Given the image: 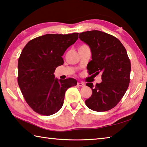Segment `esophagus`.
Returning <instances> with one entry per match:
<instances>
[{"mask_svg": "<svg viewBox=\"0 0 147 147\" xmlns=\"http://www.w3.org/2000/svg\"><path fill=\"white\" fill-rule=\"evenodd\" d=\"M77 85H78L80 87H84L85 86V84L84 82H78Z\"/></svg>", "mask_w": 147, "mask_h": 147, "instance_id": "1", "label": "esophagus"}]
</instances>
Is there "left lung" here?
I'll use <instances>...</instances> for the list:
<instances>
[{"mask_svg":"<svg viewBox=\"0 0 147 147\" xmlns=\"http://www.w3.org/2000/svg\"><path fill=\"white\" fill-rule=\"evenodd\" d=\"M79 38L91 51L92 60L87 65L89 74L101 73L102 80L95 87L87 83L92 93L85 104L94 111L111 110L121 100L129 85L131 65L127 51L118 38L103 31L82 32Z\"/></svg>","mask_w":147,"mask_h":147,"instance_id":"8db88e82","label":"left lung"}]
</instances>
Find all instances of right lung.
Returning <instances> with one entry per match:
<instances>
[{
    "mask_svg": "<svg viewBox=\"0 0 147 147\" xmlns=\"http://www.w3.org/2000/svg\"><path fill=\"white\" fill-rule=\"evenodd\" d=\"M78 33L46 34L29 41L18 62V84L26 102L39 114L50 116L62 108L65 91L75 86L74 78H55V71L62 65V56L75 43Z\"/></svg>",
    "mask_w": 147,
    "mask_h": 147,
    "instance_id": "right-lung-1",
    "label": "right lung"
}]
</instances>
